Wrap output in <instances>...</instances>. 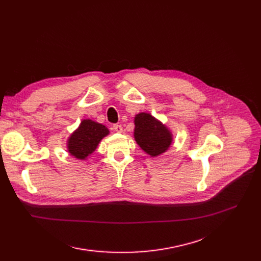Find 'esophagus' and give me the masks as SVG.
Instances as JSON below:
<instances>
[{
    "label": "esophagus",
    "mask_w": 261,
    "mask_h": 261,
    "mask_svg": "<svg viewBox=\"0 0 261 261\" xmlns=\"http://www.w3.org/2000/svg\"><path fill=\"white\" fill-rule=\"evenodd\" d=\"M113 129H114V131L117 132V133H121V132H122V127H121L120 125H114V126H113Z\"/></svg>",
    "instance_id": "1"
}]
</instances>
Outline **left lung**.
<instances>
[{
	"label": "left lung",
	"mask_w": 261,
	"mask_h": 261,
	"mask_svg": "<svg viewBox=\"0 0 261 261\" xmlns=\"http://www.w3.org/2000/svg\"><path fill=\"white\" fill-rule=\"evenodd\" d=\"M134 140L142 150L155 158L166 152L172 144V133L150 113L141 112L134 117Z\"/></svg>",
	"instance_id": "left-lung-1"
}]
</instances>
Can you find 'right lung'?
<instances>
[{"label":"right lung","instance_id":"obj_1","mask_svg":"<svg viewBox=\"0 0 261 261\" xmlns=\"http://www.w3.org/2000/svg\"><path fill=\"white\" fill-rule=\"evenodd\" d=\"M110 133L109 129L92 119H82L79 127L67 139V151L78 160H86Z\"/></svg>","mask_w":261,"mask_h":261}]
</instances>
